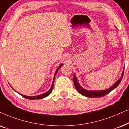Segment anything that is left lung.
I'll return each instance as SVG.
<instances>
[{
    "instance_id": "8db88e82",
    "label": "left lung",
    "mask_w": 129,
    "mask_h": 129,
    "mask_svg": "<svg viewBox=\"0 0 129 129\" xmlns=\"http://www.w3.org/2000/svg\"><path fill=\"white\" fill-rule=\"evenodd\" d=\"M123 74H124V70H123L122 74H121V78H120L117 81L115 82L114 84L113 85L112 87H111L110 88L107 89V90H104L88 91V90H85V89L82 88V87L80 85V84H79L78 81H77V79L75 75H74V84L75 87L76 88L77 91H78L81 94H82V95H85L88 97H93V98L101 97L107 95V94H109V92H110L111 91L114 90V88H116V87L118 86V84H120V82H121V80H122Z\"/></svg>"
}]
</instances>
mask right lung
Here are the masks:
<instances>
[{
  "instance_id": "add662e5",
  "label": "right lung",
  "mask_w": 129,
  "mask_h": 129,
  "mask_svg": "<svg viewBox=\"0 0 129 129\" xmlns=\"http://www.w3.org/2000/svg\"><path fill=\"white\" fill-rule=\"evenodd\" d=\"M62 65H63V63H61V64L60 65V66H59V67H58L57 69H56V71H55V74H54V80H53L52 85H51V88L49 89V90L47 92H45V93L42 94H41V95H37V96H31V97H30V96H26V95H22V94H19H19L20 95H21L22 96V97H23L24 98H26V99H29V100H35V99H37V100H38V99H44V98H45V97H47V96L49 94L51 93V92H52V90H53V88H54L55 77V75H56V73H58V70H59V68H61L62 66ZM11 87H12L11 85ZM12 88H13V87H12Z\"/></svg>"
}]
</instances>
